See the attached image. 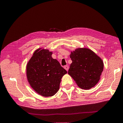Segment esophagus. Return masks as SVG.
Here are the masks:
<instances>
[{"label": "esophagus", "mask_w": 123, "mask_h": 123, "mask_svg": "<svg viewBox=\"0 0 123 123\" xmlns=\"http://www.w3.org/2000/svg\"><path fill=\"white\" fill-rule=\"evenodd\" d=\"M64 68L66 69V70H67V71H68V69H69V66H65L64 67Z\"/></svg>", "instance_id": "1"}]
</instances>
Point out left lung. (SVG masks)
Wrapping results in <instances>:
<instances>
[{
    "label": "left lung",
    "mask_w": 123,
    "mask_h": 123,
    "mask_svg": "<svg viewBox=\"0 0 123 123\" xmlns=\"http://www.w3.org/2000/svg\"><path fill=\"white\" fill-rule=\"evenodd\" d=\"M72 60L68 74L80 88L88 90L98 82L103 70L102 60L88 48H77L71 52Z\"/></svg>",
    "instance_id": "left-lung-1"
}]
</instances>
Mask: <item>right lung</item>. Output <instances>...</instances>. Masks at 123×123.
Segmentation results:
<instances>
[{
  "label": "right lung",
  "mask_w": 123,
  "mask_h": 123,
  "mask_svg": "<svg viewBox=\"0 0 123 123\" xmlns=\"http://www.w3.org/2000/svg\"><path fill=\"white\" fill-rule=\"evenodd\" d=\"M39 48L28 61L26 74L31 86L43 97L54 96L60 88L63 76L67 73L57 60L53 59L52 52Z\"/></svg>",
  "instance_id": "1"
}]
</instances>
